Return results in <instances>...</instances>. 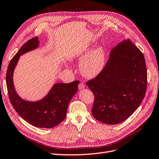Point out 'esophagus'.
<instances>
[{
    "label": "esophagus",
    "mask_w": 159,
    "mask_h": 159,
    "mask_svg": "<svg viewBox=\"0 0 159 159\" xmlns=\"http://www.w3.org/2000/svg\"><path fill=\"white\" fill-rule=\"evenodd\" d=\"M85 87V85L83 84V83H80V84H79V89H84Z\"/></svg>",
    "instance_id": "esophagus-1"
}]
</instances>
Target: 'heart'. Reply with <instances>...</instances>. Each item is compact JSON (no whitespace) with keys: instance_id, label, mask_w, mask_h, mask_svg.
Here are the masks:
<instances>
[{"instance_id":"1","label":"heart","mask_w":159,"mask_h":159,"mask_svg":"<svg viewBox=\"0 0 159 159\" xmlns=\"http://www.w3.org/2000/svg\"><path fill=\"white\" fill-rule=\"evenodd\" d=\"M78 58L80 60L85 58L80 64L81 73L86 78H93L99 74L105 67L106 51L102 47H98L93 51L89 48L79 54Z\"/></svg>"}]
</instances>
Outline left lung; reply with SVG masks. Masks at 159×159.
I'll list each match as a JSON object with an SVG mask.
<instances>
[{"label": "left lung", "mask_w": 159, "mask_h": 159, "mask_svg": "<svg viewBox=\"0 0 159 159\" xmlns=\"http://www.w3.org/2000/svg\"><path fill=\"white\" fill-rule=\"evenodd\" d=\"M147 72L143 53L129 39L111 50L102 72L86 84L93 93V117L114 125L124 122L144 98Z\"/></svg>", "instance_id": "left-lung-1"}]
</instances>
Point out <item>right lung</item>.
<instances>
[{
	"label": "right lung",
	"mask_w": 159,
	"mask_h": 159,
	"mask_svg": "<svg viewBox=\"0 0 159 159\" xmlns=\"http://www.w3.org/2000/svg\"><path fill=\"white\" fill-rule=\"evenodd\" d=\"M38 37L27 41L11 60L6 80L10 101L15 111L26 122L37 128H52L61 123L66 116L68 104L77 93L79 81L53 85L41 100L31 102L21 98L16 93L13 83V73L20 57L39 46Z\"/></svg>",
	"instance_id": "right-lung-1"
}]
</instances>
